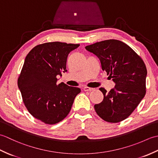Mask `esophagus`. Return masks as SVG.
Returning a JSON list of instances; mask_svg holds the SVG:
<instances>
[{
    "label": "esophagus",
    "instance_id": "obj_1",
    "mask_svg": "<svg viewBox=\"0 0 158 158\" xmlns=\"http://www.w3.org/2000/svg\"><path fill=\"white\" fill-rule=\"evenodd\" d=\"M94 88H89V87H87V86H85L84 88H83V90L85 92H90V91H92V90H94Z\"/></svg>",
    "mask_w": 158,
    "mask_h": 158
}]
</instances>
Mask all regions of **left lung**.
Returning <instances> with one entry per match:
<instances>
[{"label":"left lung","mask_w":158,"mask_h":158,"mask_svg":"<svg viewBox=\"0 0 158 158\" xmlns=\"http://www.w3.org/2000/svg\"><path fill=\"white\" fill-rule=\"evenodd\" d=\"M99 58L102 69L115 86L109 92L100 88L102 101L94 105L100 117L117 123L128 117L146 94L147 68L143 59L122 41L105 40L85 47Z\"/></svg>","instance_id":"obj_1"}]
</instances>
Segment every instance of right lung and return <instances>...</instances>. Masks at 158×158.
Returning a JSON list of instances; mask_svg holds the SVG:
<instances>
[{
  "label": "right lung",
  "mask_w": 158,
  "mask_h": 158,
  "mask_svg": "<svg viewBox=\"0 0 158 158\" xmlns=\"http://www.w3.org/2000/svg\"><path fill=\"white\" fill-rule=\"evenodd\" d=\"M79 44L43 43L32 48L25 58L18 79L23 104L28 112L49 125L68 115L81 89L64 83L57 84L58 75L66 72L69 53Z\"/></svg>",
  "instance_id": "right-lung-1"
}]
</instances>
